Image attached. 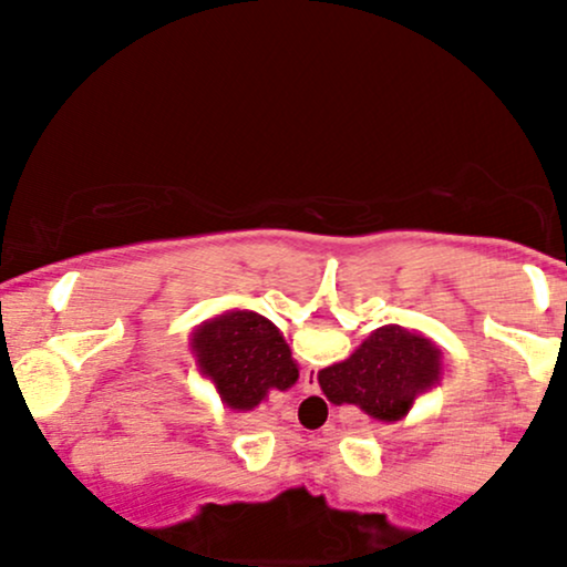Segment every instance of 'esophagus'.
<instances>
[{"label":"esophagus","instance_id":"1","mask_svg":"<svg viewBox=\"0 0 567 567\" xmlns=\"http://www.w3.org/2000/svg\"><path fill=\"white\" fill-rule=\"evenodd\" d=\"M301 389L306 394H315L317 389H320V383H317V370L315 368H306L303 375H301Z\"/></svg>","mask_w":567,"mask_h":567}]
</instances>
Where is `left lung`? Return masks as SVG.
Returning a JSON list of instances; mask_svg holds the SVG:
<instances>
[{"instance_id":"1","label":"left lung","mask_w":567,"mask_h":567,"mask_svg":"<svg viewBox=\"0 0 567 567\" xmlns=\"http://www.w3.org/2000/svg\"><path fill=\"white\" fill-rule=\"evenodd\" d=\"M202 379L216 386L226 408H258L271 389L288 392L298 381V362L277 324L258 311L231 309L194 328L188 338Z\"/></svg>"}]
</instances>
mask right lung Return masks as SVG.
Listing matches in <instances>:
<instances>
[{
  "instance_id": "obj_1",
  "label": "right lung",
  "mask_w": 567,
  "mask_h": 567,
  "mask_svg": "<svg viewBox=\"0 0 567 567\" xmlns=\"http://www.w3.org/2000/svg\"><path fill=\"white\" fill-rule=\"evenodd\" d=\"M445 362L432 338L402 324H383L370 333L349 360L317 373L333 405H357L370 419L396 424L415 400L440 386Z\"/></svg>"
}]
</instances>
